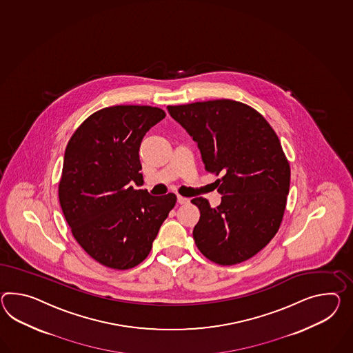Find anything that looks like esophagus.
<instances>
[{
  "instance_id": "esophagus-1",
  "label": "esophagus",
  "mask_w": 353,
  "mask_h": 353,
  "mask_svg": "<svg viewBox=\"0 0 353 353\" xmlns=\"http://www.w3.org/2000/svg\"><path fill=\"white\" fill-rule=\"evenodd\" d=\"M177 201H179V204H189L190 203V199L189 198H183V196H181V195H179L177 196Z\"/></svg>"
}]
</instances>
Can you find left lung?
Instances as JSON below:
<instances>
[{
  "label": "left lung",
  "mask_w": 353,
  "mask_h": 353,
  "mask_svg": "<svg viewBox=\"0 0 353 353\" xmlns=\"http://www.w3.org/2000/svg\"><path fill=\"white\" fill-rule=\"evenodd\" d=\"M168 112L198 143L222 203L200 210L192 236L200 252L219 265L256 255L278 232L290 191L291 168L274 130L248 104L232 99L168 105Z\"/></svg>",
  "instance_id": "obj_1"
}]
</instances>
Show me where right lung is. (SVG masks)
I'll use <instances>...</instances> for the list:
<instances>
[{
    "mask_svg": "<svg viewBox=\"0 0 353 353\" xmlns=\"http://www.w3.org/2000/svg\"><path fill=\"white\" fill-rule=\"evenodd\" d=\"M165 112L112 105L90 114L68 143L59 199L74 239L104 267L126 270L149 255L176 195L152 196L143 185L139 148Z\"/></svg>",
    "mask_w": 353,
    "mask_h": 353,
    "instance_id": "obj_1",
    "label": "right lung"
}]
</instances>
